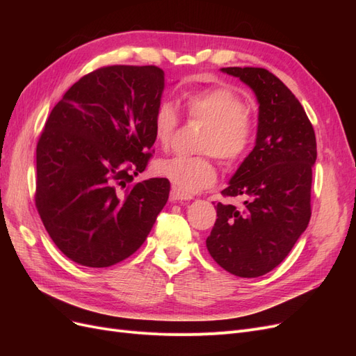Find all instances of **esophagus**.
<instances>
[{
    "mask_svg": "<svg viewBox=\"0 0 356 356\" xmlns=\"http://www.w3.org/2000/svg\"><path fill=\"white\" fill-rule=\"evenodd\" d=\"M191 199H193V196L188 195V193L181 191V190L177 188V187H172V190H170V200H172V202H177V200H191Z\"/></svg>",
    "mask_w": 356,
    "mask_h": 356,
    "instance_id": "obj_1",
    "label": "esophagus"
}]
</instances>
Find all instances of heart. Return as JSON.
<instances>
[{
	"label": "heart",
	"mask_w": 356,
	"mask_h": 356,
	"mask_svg": "<svg viewBox=\"0 0 356 356\" xmlns=\"http://www.w3.org/2000/svg\"><path fill=\"white\" fill-rule=\"evenodd\" d=\"M190 120L204 124L197 149L200 156H172L156 161V174L169 179L184 193H196L217 181L212 154L224 166L234 168L248 156L254 144L255 127L248 104L227 88H208L184 96ZM179 123L177 106L168 99L160 101L153 117L154 139L168 147Z\"/></svg>",
	"instance_id": "b5f03b06"
}]
</instances>
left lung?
<instances>
[{
  "instance_id": "8db88e82",
  "label": "left lung",
  "mask_w": 356,
  "mask_h": 356,
  "mask_svg": "<svg viewBox=\"0 0 356 356\" xmlns=\"http://www.w3.org/2000/svg\"><path fill=\"white\" fill-rule=\"evenodd\" d=\"M222 71L250 86L260 106L255 147L221 191L243 196V207L217 203L207 248L224 270L257 277L281 264L307 227L316 138L303 105L275 74L254 67Z\"/></svg>"
}]
</instances>
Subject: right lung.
<instances>
[{
  "label": "right lung",
  "mask_w": 356,
  "mask_h": 356,
  "mask_svg": "<svg viewBox=\"0 0 356 356\" xmlns=\"http://www.w3.org/2000/svg\"><path fill=\"white\" fill-rule=\"evenodd\" d=\"M163 88L159 67H102L74 83L51 110L37 144L35 207L70 260L110 267L152 232L169 181H132L153 156Z\"/></svg>",
  "instance_id": "obj_1"
}]
</instances>
